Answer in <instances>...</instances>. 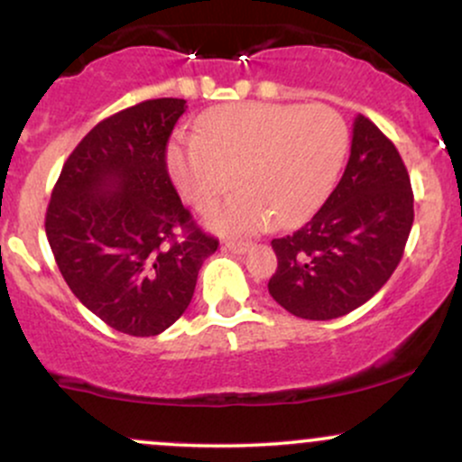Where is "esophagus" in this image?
Masks as SVG:
<instances>
[{"instance_id": "obj_1", "label": "esophagus", "mask_w": 462, "mask_h": 462, "mask_svg": "<svg viewBox=\"0 0 462 462\" xmlns=\"http://www.w3.org/2000/svg\"><path fill=\"white\" fill-rule=\"evenodd\" d=\"M226 249H230L232 254H245L249 249V243L245 241H226Z\"/></svg>"}]
</instances>
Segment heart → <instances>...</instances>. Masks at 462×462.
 <instances>
[{
    "label": "heart",
    "instance_id": "heart-1",
    "mask_svg": "<svg viewBox=\"0 0 462 462\" xmlns=\"http://www.w3.org/2000/svg\"><path fill=\"white\" fill-rule=\"evenodd\" d=\"M349 143L346 119L326 104H232L198 121V134L167 147V169L182 198L206 210L235 182L243 190L210 213L226 235L269 224L293 226L334 187Z\"/></svg>",
    "mask_w": 462,
    "mask_h": 462
}]
</instances>
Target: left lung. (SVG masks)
I'll return each mask as SVG.
<instances>
[{
	"instance_id": "left-lung-1",
	"label": "left lung",
	"mask_w": 462,
	"mask_h": 462,
	"mask_svg": "<svg viewBox=\"0 0 462 462\" xmlns=\"http://www.w3.org/2000/svg\"><path fill=\"white\" fill-rule=\"evenodd\" d=\"M412 219L411 178L400 152L358 115L337 189L309 224L272 241L278 269L269 293L301 319L326 321L356 310L393 275Z\"/></svg>"
}]
</instances>
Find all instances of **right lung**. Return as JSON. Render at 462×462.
I'll return each mask as SVG.
<instances>
[{"label":"right lung","instance_id":"obj_1","mask_svg":"<svg viewBox=\"0 0 462 462\" xmlns=\"http://www.w3.org/2000/svg\"><path fill=\"white\" fill-rule=\"evenodd\" d=\"M184 108V99H147L99 121L69 153L47 206V241L69 289L130 337L176 323L219 247L167 171V143Z\"/></svg>","mask_w":462,"mask_h":462}]
</instances>
